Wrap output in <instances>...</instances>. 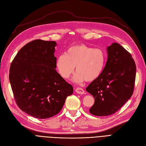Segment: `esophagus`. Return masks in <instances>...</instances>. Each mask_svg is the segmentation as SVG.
Returning <instances> with one entry per match:
<instances>
[{
	"label": "esophagus",
	"instance_id": "1",
	"mask_svg": "<svg viewBox=\"0 0 146 146\" xmlns=\"http://www.w3.org/2000/svg\"><path fill=\"white\" fill-rule=\"evenodd\" d=\"M75 91L78 94H81V95H82V94L84 93V90L81 87H78L76 89H75Z\"/></svg>",
	"mask_w": 146,
	"mask_h": 146
}]
</instances>
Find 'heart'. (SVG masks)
Segmentation results:
<instances>
[{
    "label": "heart",
    "instance_id": "b5f03b06",
    "mask_svg": "<svg viewBox=\"0 0 146 146\" xmlns=\"http://www.w3.org/2000/svg\"><path fill=\"white\" fill-rule=\"evenodd\" d=\"M106 64V55L102 50L93 48L86 45L70 46L66 53L60 55L56 60V67L60 75L68 79L74 72L73 82L82 83L93 81L102 73Z\"/></svg>",
    "mask_w": 146,
    "mask_h": 146
}]
</instances>
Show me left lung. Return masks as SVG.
Wrapping results in <instances>:
<instances>
[{"label":"left lung","instance_id":"obj_1","mask_svg":"<svg viewBox=\"0 0 146 146\" xmlns=\"http://www.w3.org/2000/svg\"><path fill=\"white\" fill-rule=\"evenodd\" d=\"M108 58L101 75L86 88L95 98L90 113L104 116L115 113L132 95L136 65L131 55L117 43L107 48Z\"/></svg>","mask_w":146,"mask_h":146}]
</instances>
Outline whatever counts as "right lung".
Here are the masks:
<instances>
[{
    "label": "right lung",
    "mask_w": 146,
    "mask_h": 146,
    "mask_svg": "<svg viewBox=\"0 0 146 146\" xmlns=\"http://www.w3.org/2000/svg\"><path fill=\"white\" fill-rule=\"evenodd\" d=\"M55 41L33 40L12 61L9 79L18 107L33 117L46 119L62 110L73 88L56 72Z\"/></svg>",
    "instance_id": "1"
}]
</instances>
